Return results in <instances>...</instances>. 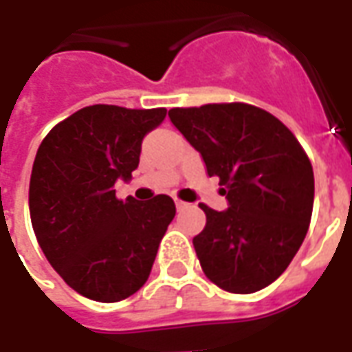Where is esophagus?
I'll return each instance as SVG.
<instances>
[{
	"instance_id": "1",
	"label": "esophagus",
	"mask_w": 352,
	"mask_h": 352,
	"mask_svg": "<svg viewBox=\"0 0 352 352\" xmlns=\"http://www.w3.org/2000/svg\"><path fill=\"white\" fill-rule=\"evenodd\" d=\"M175 206H177V209H184V207H188V204H186V201H183V199L175 198Z\"/></svg>"
}]
</instances>
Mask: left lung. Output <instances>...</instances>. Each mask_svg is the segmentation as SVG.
Masks as SVG:
<instances>
[{"label":"left lung","mask_w":352,"mask_h":352,"mask_svg":"<svg viewBox=\"0 0 352 352\" xmlns=\"http://www.w3.org/2000/svg\"><path fill=\"white\" fill-rule=\"evenodd\" d=\"M169 118L219 177L226 211L206 204V228L192 239L217 287L251 294L272 285L302 247L315 198L307 154L279 118L249 103L169 109Z\"/></svg>","instance_id":"8db88e82"}]
</instances>
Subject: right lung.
Returning <instances> with one entry per match:
<instances>
[{
    "label": "right lung",
    "mask_w": 352,
    "mask_h": 352,
    "mask_svg": "<svg viewBox=\"0 0 352 352\" xmlns=\"http://www.w3.org/2000/svg\"><path fill=\"white\" fill-rule=\"evenodd\" d=\"M166 109L90 105L56 124L35 154L30 217L41 251L58 275L96 302H120L151 275L175 204L158 194L146 204L116 198L130 181L143 138Z\"/></svg>",
    "instance_id": "1"
}]
</instances>
